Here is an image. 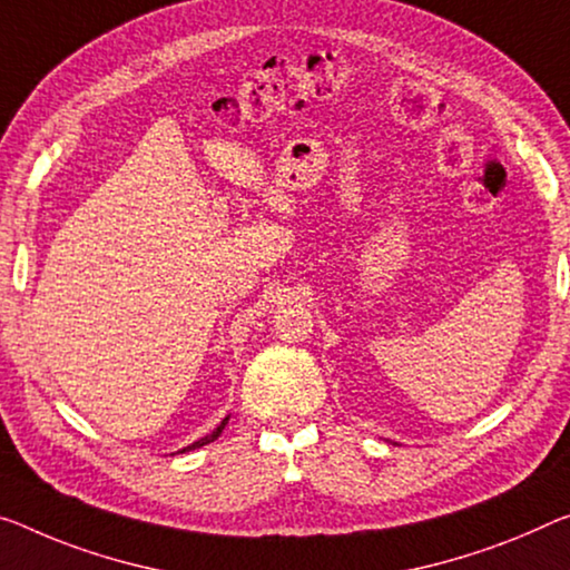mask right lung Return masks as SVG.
<instances>
[{
  "instance_id": "right-lung-1",
  "label": "right lung",
  "mask_w": 570,
  "mask_h": 570,
  "mask_svg": "<svg viewBox=\"0 0 570 570\" xmlns=\"http://www.w3.org/2000/svg\"><path fill=\"white\" fill-rule=\"evenodd\" d=\"M226 420H229V417H226ZM226 420H224V423H222V425H218V428H216V431H214V433H212V435H206V438H200V441H196V443H190V445H188V449H183V451H194V449H200V445H206V443H212V441H214V438H218V433H222V431H224V425H226ZM183 451H180V453H183Z\"/></svg>"
}]
</instances>
